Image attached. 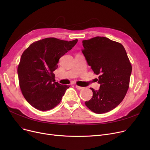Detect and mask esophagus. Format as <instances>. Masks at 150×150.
I'll use <instances>...</instances> for the list:
<instances>
[{
  "label": "esophagus",
  "mask_w": 150,
  "mask_h": 150,
  "mask_svg": "<svg viewBox=\"0 0 150 150\" xmlns=\"http://www.w3.org/2000/svg\"><path fill=\"white\" fill-rule=\"evenodd\" d=\"M75 87H76V88L77 89H78V90L82 89L83 88V87H81V86H78V85H75Z\"/></svg>",
  "instance_id": "34e87169"
}]
</instances>
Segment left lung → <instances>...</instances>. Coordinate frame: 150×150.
Wrapping results in <instances>:
<instances>
[{"mask_svg": "<svg viewBox=\"0 0 150 150\" xmlns=\"http://www.w3.org/2000/svg\"><path fill=\"white\" fill-rule=\"evenodd\" d=\"M82 52L94 74L99 75L100 89L85 102L97 114L108 112L119 105L129 88L132 66L124 47L106 37L83 41Z\"/></svg>", "mask_w": 150, "mask_h": 150, "instance_id": "1", "label": "left lung"}]
</instances>
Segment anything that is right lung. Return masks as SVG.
Segmentation results:
<instances>
[{
    "mask_svg": "<svg viewBox=\"0 0 150 150\" xmlns=\"http://www.w3.org/2000/svg\"><path fill=\"white\" fill-rule=\"evenodd\" d=\"M47 38L30 45L23 52L18 67L20 88L33 107L47 111L57 106L70 87L55 81L53 71L59 58L77 43Z\"/></svg>",
    "mask_w": 150,
    "mask_h": 150,
    "instance_id": "add662e5",
    "label": "right lung"
}]
</instances>
